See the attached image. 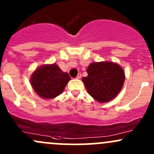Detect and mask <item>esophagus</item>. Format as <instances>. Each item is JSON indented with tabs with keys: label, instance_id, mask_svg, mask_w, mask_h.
Here are the masks:
<instances>
[{
	"label": "esophagus",
	"instance_id": "obj_1",
	"mask_svg": "<svg viewBox=\"0 0 154 154\" xmlns=\"http://www.w3.org/2000/svg\"><path fill=\"white\" fill-rule=\"evenodd\" d=\"M76 78L78 79V80H79V79L81 78V74H80V73H79V74H77V77H76Z\"/></svg>",
	"mask_w": 154,
	"mask_h": 154
}]
</instances>
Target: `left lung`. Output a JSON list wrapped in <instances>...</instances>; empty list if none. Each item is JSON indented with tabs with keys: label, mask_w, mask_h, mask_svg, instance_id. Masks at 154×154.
<instances>
[{
	"label": "left lung",
	"mask_w": 154,
	"mask_h": 154,
	"mask_svg": "<svg viewBox=\"0 0 154 154\" xmlns=\"http://www.w3.org/2000/svg\"><path fill=\"white\" fill-rule=\"evenodd\" d=\"M86 72L88 76L82 80L88 93L99 103L111 101L123 86L125 72L115 63H92Z\"/></svg>",
	"instance_id": "1"
}]
</instances>
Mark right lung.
<instances>
[{
    "mask_svg": "<svg viewBox=\"0 0 154 154\" xmlns=\"http://www.w3.org/2000/svg\"><path fill=\"white\" fill-rule=\"evenodd\" d=\"M69 74L63 72L56 63L43 65L32 73L31 85L40 97L53 99L61 94L68 82Z\"/></svg>",
    "mask_w": 154,
    "mask_h": 154,
    "instance_id": "right-lung-1",
    "label": "right lung"
}]
</instances>
